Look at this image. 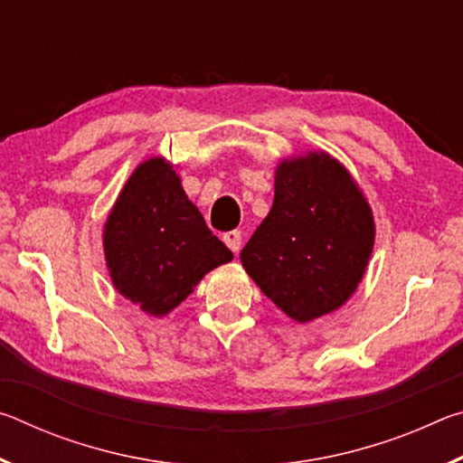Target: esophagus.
Returning <instances> with one entry per match:
<instances>
[{
	"label": "esophagus",
	"instance_id": "1",
	"mask_svg": "<svg viewBox=\"0 0 463 463\" xmlns=\"http://www.w3.org/2000/svg\"><path fill=\"white\" fill-rule=\"evenodd\" d=\"M222 241H224V245L232 250V253H239V249H241V232L239 231L224 232Z\"/></svg>",
	"mask_w": 463,
	"mask_h": 463
}]
</instances>
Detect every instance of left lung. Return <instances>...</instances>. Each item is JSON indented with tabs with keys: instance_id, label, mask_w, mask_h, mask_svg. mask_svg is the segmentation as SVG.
<instances>
[{
	"instance_id": "1",
	"label": "left lung",
	"mask_w": 463,
	"mask_h": 463,
	"mask_svg": "<svg viewBox=\"0 0 463 463\" xmlns=\"http://www.w3.org/2000/svg\"><path fill=\"white\" fill-rule=\"evenodd\" d=\"M273 185L269 214L241 263L281 312L310 323L341 308L364 279L373 213L347 167L325 151L281 159Z\"/></svg>"
}]
</instances>
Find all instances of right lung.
Wrapping results in <instances>:
<instances>
[{
  "label": "right lung",
  "mask_w": 463,
  "mask_h": 463,
  "mask_svg": "<svg viewBox=\"0 0 463 463\" xmlns=\"http://www.w3.org/2000/svg\"><path fill=\"white\" fill-rule=\"evenodd\" d=\"M101 237L114 288L156 318L177 308L208 271L232 260L163 156L132 171Z\"/></svg>",
  "instance_id": "obj_1"
}]
</instances>
